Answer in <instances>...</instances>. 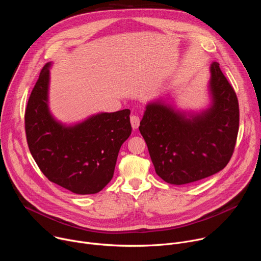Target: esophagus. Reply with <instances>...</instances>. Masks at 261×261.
<instances>
[{
	"label": "esophagus",
	"mask_w": 261,
	"mask_h": 261,
	"mask_svg": "<svg viewBox=\"0 0 261 261\" xmlns=\"http://www.w3.org/2000/svg\"><path fill=\"white\" fill-rule=\"evenodd\" d=\"M130 122H131V125H132V128L135 130L138 128L139 124H140V118L137 116V115H132L130 117Z\"/></svg>",
	"instance_id": "1"
}]
</instances>
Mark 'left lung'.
I'll use <instances>...</instances> for the list:
<instances>
[{
  "label": "left lung",
  "instance_id": "obj_1",
  "mask_svg": "<svg viewBox=\"0 0 261 261\" xmlns=\"http://www.w3.org/2000/svg\"><path fill=\"white\" fill-rule=\"evenodd\" d=\"M210 91L211 107L189 118L163 101L145 107L139 131L156 173L166 182L184 185L211 176L224 168L233 154L239 101L216 62L211 65Z\"/></svg>",
  "mask_w": 261,
  "mask_h": 261
}]
</instances>
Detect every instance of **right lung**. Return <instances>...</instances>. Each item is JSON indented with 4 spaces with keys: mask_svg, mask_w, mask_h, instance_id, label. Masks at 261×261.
Instances as JSON below:
<instances>
[{
    "mask_svg": "<svg viewBox=\"0 0 261 261\" xmlns=\"http://www.w3.org/2000/svg\"><path fill=\"white\" fill-rule=\"evenodd\" d=\"M49 66L42 68L28 101L24 128L30 152L43 174L81 195L101 191L114 176L121 145L130 136V110L102 113L74 126L48 108Z\"/></svg>",
    "mask_w": 261,
    "mask_h": 261,
    "instance_id": "right-lung-1",
    "label": "right lung"
}]
</instances>
